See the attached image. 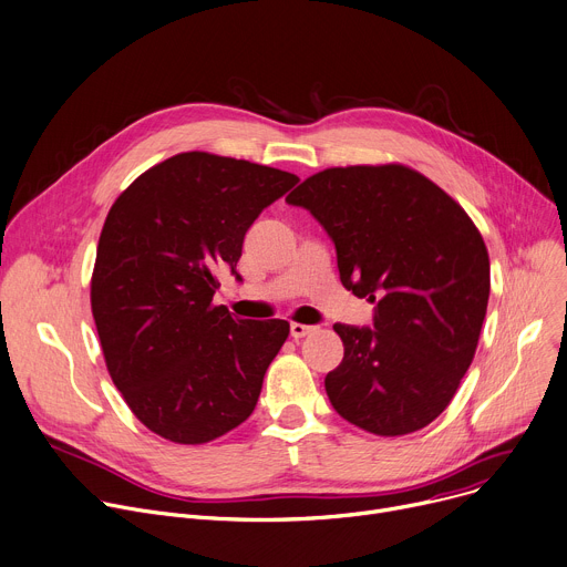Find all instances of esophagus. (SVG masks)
Here are the masks:
<instances>
[{
	"mask_svg": "<svg viewBox=\"0 0 567 567\" xmlns=\"http://www.w3.org/2000/svg\"><path fill=\"white\" fill-rule=\"evenodd\" d=\"M289 332L293 339H300V337H308L315 332V326H306V323H291L289 326Z\"/></svg>",
	"mask_w": 567,
	"mask_h": 567,
	"instance_id": "esophagus-1",
	"label": "esophagus"
}]
</instances>
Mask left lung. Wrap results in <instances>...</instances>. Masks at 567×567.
I'll return each instance as SVG.
<instances>
[{
  "label": "left lung",
  "instance_id": "8db88e82",
  "mask_svg": "<svg viewBox=\"0 0 567 567\" xmlns=\"http://www.w3.org/2000/svg\"><path fill=\"white\" fill-rule=\"evenodd\" d=\"M337 250L342 285L373 323H334L344 360L326 375L342 417L375 435L429 426L472 364L489 296V259L465 209L401 164L326 168L287 196Z\"/></svg>",
  "mask_w": 567,
  "mask_h": 567
}]
</instances>
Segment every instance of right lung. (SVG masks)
<instances>
[{
	"instance_id": "add662e5",
	"label": "right lung",
	"mask_w": 567,
	"mask_h": 567,
	"mask_svg": "<svg viewBox=\"0 0 567 567\" xmlns=\"http://www.w3.org/2000/svg\"><path fill=\"white\" fill-rule=\"evenodd\" d=\"M296 182L244 159L182 153L111 205L91 308L111 381L153 433L203 444L255 410L289 323L235 319L214 306L216 271L241 280L248 228Z\"/></svg>"
}]
</instances>
